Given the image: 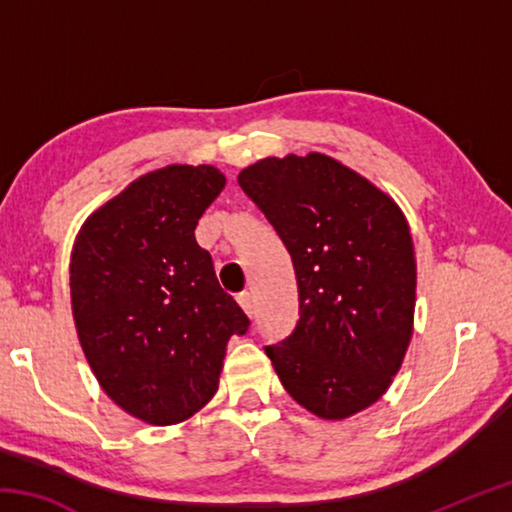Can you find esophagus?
<instances>
[{
	"label": "esophagus",
	"mask_w": 512,
	"mask_h": 512,
	"mask_svg": "<svg viewBox=\"0 0 512 512\" xmlns=\"http://www.w3.org/2000/svg\"><path fill=\"white\" fill-rule=\"evenodd\" d=\"M237 302H239V307L246 311V316H248V318H253V314H255V302H253V296H250L248 291H246V293H239V296H237Z\"/></svg>",
	"instance_id": "esophagus-1"
}]
</instances>
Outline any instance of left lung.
Wrapping results in <instances>:
<instances>
[{
    "label": "left lung",
    "instance_id": "obj_1",
    "mask_svg": "<svg viewBox=\"0 0 512 512\" xmlns=\"http://www.w3.org/2000/svg\"><path fill=\"white\" fill-rule=\"evenodd\" d=\"M239 187L287 246L298 323L266 345L282 386L323 420L375 404L413 334L415 255L391 196L323 153L264 158Z\"/></svg>",
    "mask_w": 512,
    "mask_h": 512
}]
</instances>
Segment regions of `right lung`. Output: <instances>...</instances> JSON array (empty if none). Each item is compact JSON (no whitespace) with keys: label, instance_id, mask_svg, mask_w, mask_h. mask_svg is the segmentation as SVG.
I'll use <instances>...</instances> for the list:
<instances>
[{"label":"right lung","instance_id":"right-lung-1","mask_svg":"<svg viewBox=\"0 0 512 512\" xmlns=\"http://www.w3.org/2000/svg\"><path fill=\"white\" fill-rule=\"evenodd\" d=\"M223 187L212 164H169L99 207L74 241L69 291L85 359L110 400L149 424L203 409L230 336L250 325L194 237Z\"/></svg>","mask_w":512,"mask_h":512}]
</instances>
